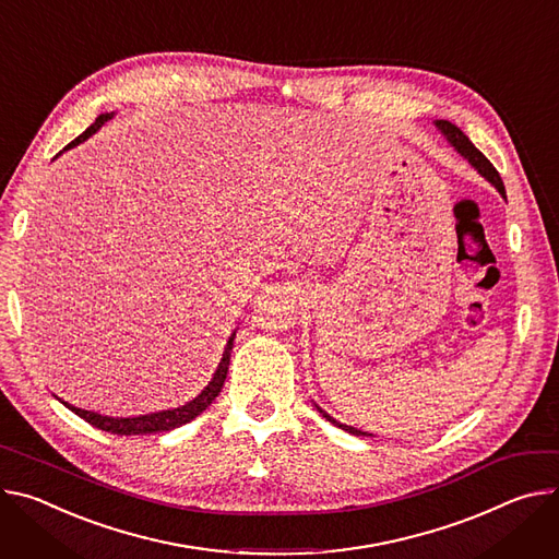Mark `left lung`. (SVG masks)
<instances>
[{"instance_id": "left-lung-1", "label": "left lung", "mask_w": 559, "mask_h": 559, "mask_svg": "<svg viewBox=\"0 0 559 559\" xmlns=\"http://www.w3.org/2000/svg\"><path fill=\"white\" fill-rule=\"evenodd\" d=\"M435 127L445 135V140L460 151V154L506 198V189H503V182H501V178H499V171L490 165V160L481 154V151L468 140V135L460 129V127H454L452 122H448V120H435ZM317 411L330 421V424H334V426H338L341 430H345V432H349V435H357V437H374V435H368V432H361V430H357V428H352V426H345V424H338L336 419H332L325 411H321L319 405H317Z\"/></svg>"}]
</instances>
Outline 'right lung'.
Returning a JSON list of instances; mask_svg holds the SVG:
<instances>
[{"label": "right lung", "mask_w": 559, "mask_h": 559, "mask_svg": "<svg viewBox=\"0 0 559 559\" xmlns=\"http://www.w3.org/2000/svg\"><path fill=\"white\" fill-rule=\"evenodd\" d=\"M114 114H103L97 116L95 122L84 131L80 133L73 142H69L64 146L67 148H73L78 144H82L84 140H88L93 133H97V129L103 127L107 120H111ZM234 338H236V332H231L227 345H225V352H223V359L214 372V379L210 381V385L202 390L195 399H191L189 403L180 405V408H174V411H160V413H151V415H140V417H105V415H97V413H91V411H82V408H75V405L62 401L67 408L71 413H75L78 417H82L86 424H91L93 428H99L105 432H111V435H120V437H129V435H151V432H165V430H174V428H180L185 424H189L191 419H195L202 411H207L212 401L221 394L223 385H225V379H227V370H229V357H231V347H234Z\"/></svg>", "instance_id": "1"}]
</instances>
